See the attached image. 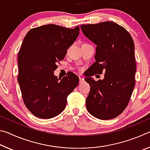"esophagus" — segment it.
Here are the masks:
<instances>
[{
	"instance_id": "esophagus-1",
	"label": "esophagus",
	"mask_w": 150,
	"mask_h": 150,
	"mask_svg": "<svg viewBox=\"0 0 150 150\" xmlns=\"http://www.w3.org/2000/svg\"><path fill=\"white\" fill-rule=\"evenodd\" d=\"M84 81H85V79L84 78H83V77H79V83H80L84 82Z\"/></svg>"
}]
</instances>
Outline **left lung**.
<instances>
[{
  "label": "left lung",
  "mask_w": 150,
  "mask_h": 150,
  "mask_svg": "<svg viewBox=\"0 0 150 150\" xmlns=\"http://www.w3.org/2000/svg\"><path fill=\"white\" fill-rule=\"evenodd\" d=\"M81 29L96 45V62L85 79L91 87L86 107L98 119L114 118L126 108L135 86L133 39L125 28L113 22L81 25ZM103 70L105 71L103 80L95 81L92 77Z\"/></svg>",
  "instance_id": "1"
}]
</instances>
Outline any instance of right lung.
Here are the masks:
<instances>
[{
  "label": "right lung",
  "instance_id": "obj_1",
  "mask_svg": "<svg viewBox=\"0 0 150 150\" xmlns=\"http://www.w3.org/2000/svg\"><path fill=\"white\" fill-rule=\"evenodd\" d=\"M79 34V26L47 24L31 29L24 37L18 57V81L25 105L37 117L48 119L62 113L67 96L79 84L72 72L62 79L54 74Z\"/></svg>",
  "mask_w": 150,
  "mask_h": 150
}]
</instances>
